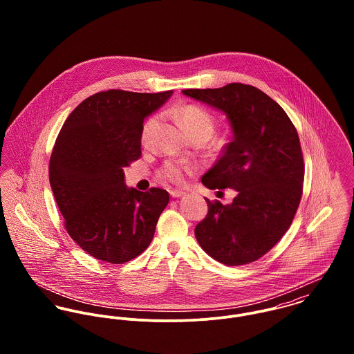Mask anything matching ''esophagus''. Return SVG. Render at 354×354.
Segmentation results:
<instances>
[{
    "mask_svg": "<svg viewBox=\"0 0 354 354\" xmlns=\"http://www.w3.org/2000/svg\"><path fill=\"white\" fill-rule=\"evenodd\" d=\"M184 195H185V192L178 191V189H174V191L170 192V196H171V198H181V196H184Z\"/></svg>",
    "mask_w": 354,
    "mask_h": 354,
    "instance_id": "esophagus-1",
    "label": "esophagus"
}]
</instances>
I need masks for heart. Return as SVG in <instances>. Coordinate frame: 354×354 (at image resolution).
Masks as SVG:
<instances>
[{
  "instance_id": "obj_1",
  "label": "heart",
  "mask_w": 354,
  "mask_h": 354,
  "mask_svg": "<svg viewBox=\"0 0 354 354\" xmlns=\"http://www.w3.org/2000/svg\"><path fill=\"white\" fill-rule=\"evenodd\" d=\"M178 117H180L184 128L192 138H198V136H204L207 139L211 138V135L214 132V127H215L214 118L202 107L194 106V104L185 106L180 111ZM156 121H158V117H155V115L146 120V122L142 128V140L143 142H146L149 139V135H150L152 128L155 127ZM187 174H188V167L181 162H167L162 169V176L166 180H169L171 183H177V184L183 183L185 180Z\"/></svg>"
}]
</instances>
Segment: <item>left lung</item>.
I'll use <instances>...</instances> for the list:
<instances>
[{"label": "left lung", "instance_id": "obj_1", "mask_svg": "<svg viewBox=\"0 0 354 354\" xmlns=\"http://www.w3.org/2000/svg\"><path fill=\"white\" fill-rule=\"evenodd\" d=\"M226 114L233 139L202 177L209 189L232 188L230 204L209 202L195 227L203 251L226 266L268 252L290 227L303 195L304 160L297 131L285 110L256 87L184 90Z\"/></svg>", "mask_w": 354, "mask_h": 354}]
</instances>
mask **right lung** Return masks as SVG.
<instances>
[{
  "label": "right lung",
  "instance_id": "right-lung-1",
  "mask_svg": "<svg viewBox=\"0 0 354 354\" xmlns=\"http://www.w3.org/2000/svg\"><path fill=\"white\" fill-rule=\"evenodd\" d=\"M171 94H94L69 114L57 136L49 165L51 191L66 232L95 259L122 264L151 243L169 194L128 188L124 167L142 153L145 120Z\"/></svg>",
  "mask_w": 354,
  "mask_h": 354
}]
</instances>
